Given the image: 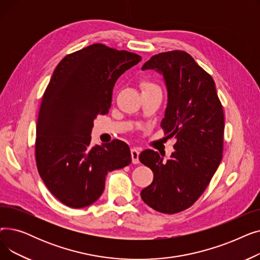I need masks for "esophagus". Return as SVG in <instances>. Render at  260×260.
<instances>
[{"mask_svg":"<svg viewBox=\"0 0 260 260\" xmlns=\"http://www.w3.org/2000/svg\"><path fill=\"white\" fill-rule=\"evenodd\" d=\"M131 154H132V161L134 165H137L139 163V155H140V149L137 147H133L131 149Z\"/></svg>","mask_w":260,"mask_h":260,"instance_id":"34e87169","label":"esophagus"}]
</instances>
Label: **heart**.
I'll return each mask as SVG.
<instances>
[{
	"label": "heart",
	"instance_id": "1",
	"mask_svg": "<svg viewBox=\"0 0 260 260\" xmlns=\"http://www.w3.org/2000/svg\"><path fill=\"white\" fill-rule=\"evenodd\" d=\"M141 87H142V90H146V89H149V88H153V87H157L156 84L152 83V82H148V81H144L141 83Z\"/></svg>",
	"mask_w": 260,
	"mask_h": 260
}]
</instances>
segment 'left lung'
Listing matches in <instances>:
<instances>
[{
	"instance_id": "left-lung-1",
	"label": "left lung",
	"mask_w": 260,
	"mask_h": 260,
	"mask_svg": "<svg viewBox=\"0 0 260 260\" xmlns=\"http://www.w3.org/2000/svg\"><path fill=\"white\" fill-rule=\"evenodd\" d=\"M162 74L168 105L161 127L175 138V152L163 161L145 149L139 160L154 173L141 198L157 212L175 214L196 202L219 167L223 151L224 116L213 78L182 50L155 54L142 66Z\"/></svg>"
}]
</instances>
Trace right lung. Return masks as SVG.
<instances>
[{
  "label": "right lung",
  "instance_id": "add662e5",
  "mask_svg": "<svg viewBox=\"0 0 260 260\" xmlns=\"http://www.w3.org/2000/svg\"><path fill=\"white\" fill-rule=\"evenodd\" d=\"M141 61L139 54L92 44L64 57L54 70L37 123L38 172L65 206H90L102 195L108 172L132 162L120 140L90 145L93 120L112 104L117 79Z\"/></svg>",
  "mask_w": 260,
  "mask_h": 260
}]
</instances>
